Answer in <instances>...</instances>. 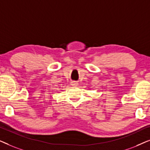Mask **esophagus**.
<instances>
[{"instance_id":"esophagus-1","label":"esophagus","mask_w":150,"mask_h":150,"mask_svg":"<svg viewBox=\"0 0 150 150\" xmlns=\"http://www.w3.org/2000/svg\"><path fill=\"white\" fill-rule=\"evenodd\" d=\"M71 85L72 86H78V85H79V83H77L76 81H71Z\"/></svg>"}]
</instances>
